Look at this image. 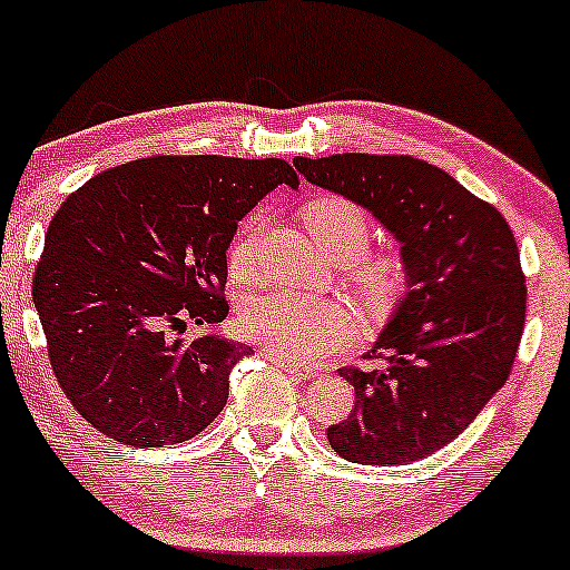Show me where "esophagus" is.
<instances>
[{"mask_svg":"<svg viewBox=\"0 0 570 570\" xmlns=\"http://www.w3.org/2000/svg\"><path fill=\"white\" fill-rule=\"evenodd\" d=\"M267 355H269L272 363L279 365V368L287 371V373H293V376H298V379H314V376H318V368H308V365H301V363L291 361V357H283V355H272V353H267Z\"/></svg>","mask_w":570,"mask_h":570,"instance_id":"34e87169","label":"esophagus"}]
</instances>
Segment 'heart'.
<instances>
[{
	"mask_svg": "<svg viewBox=\"0 0 570 570\" xmlns=\"http://www.w3.org/2000/svg\"><path fill=\"white\" fill-rule=\"evenodd\" d=\"M301 220L314 244L345 264V283L368 311H384L407 287V264L396 254H365L371 223L361 205L345 197H314L301 207ZM262 225L252 217L228 252V272L248 283L256 267ZM244 337L291 361H316L353 340L355 316L337 298H306L298 293H262L238 314Z\"/></svg>",
	"mask_w": 570,
	"mask_h": 570,
	"instance_id": "obj_1",
	"label": "heart"
}]
</instances>
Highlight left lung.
I'll use <instances>...</instances> for the list:
<instances>
[{
	"label": "left lung",
	"instance_id": "obj_1",
	"mask_svg": "<svg viewBox=\"0 0 570 570\" xmlns=\"http://www.w3.org/2000/svg\"><path fill=\"white\" fill-rule=\"evenodd\" d=\"M306 181L368 209L400 240L407 293L365 361L330 446L357 464L417 462L456 439L509 379L527 314L505 217L454 176L410 155L295 158Z\"/></svg>",
	"mask_w": 570,
	"mask_h": 570
}]
</instances>
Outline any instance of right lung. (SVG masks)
I'll list each match as a JSON object with an SVG mask.
<instances>
[{
  "instance_id": "right-lung-1",
  "label": "right lung",
  "mask_w": 570,
  "mask_h": 570,
  "mask_svg": "<svg viewBox=\"0 0 570 570\" xmlns=\"http://www.w3.org/2000/svg\"><path fill=\"white\" fill-rule=\"evenodd\" d=\"M298 174L279 158L155 155L69 194L46 230L33 303L61 392L92 428L137 449L189 441L220 415L254 350L217 326L238 220Z\"/></svg>"
}]
</instances>
